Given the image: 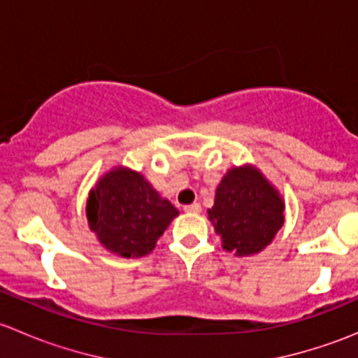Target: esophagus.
<instances>
[{"mask_svg": "<svg viewBox=\"0 0 358 358\" xmlns=\"http://www.w3.org/2000/svg\"><path fill=\"white\" fill-rule=\"evenodd\" d=\"M183 211L185 213H201V204L199 202H192V204L185 206V208H183Z\"/></svg>", "mask_w": 358, "mask_h": 358, "instance_id": "34e87169", "label": "esophagus"}]
</instances>
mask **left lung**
Listing matches in <instances>:
<instances>
[{"label":"left lung","instance_id":"8db88e82","mask_svg":"<svg viewBox=\"0 0 358 358\" xmlns=\"http://www.w3.org/2000/svg\"><path fill=\"white\" fill-rule=\"evenodd\" d=\"M209 220L223 248L255 255L268 246L284 223V202L277 190L252 168H234L216 189Z\"/></svg>","mask_w":358,"mask_h":358}]
</instances>
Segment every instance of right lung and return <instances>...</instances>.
Returning a JSON list of instances; mask_svg holds the SVG:
<instances>
[{"mask_svg":"<svg viewBox=\"0 0 358 358\" xmlns=\"http://www.w3.org/2000/svg\"><path fill=\"white\" fill-rule=\"evenodd\" d=\"M176 215L178 209L140 173L124 168L103 176L86 204L90 229L110 252L126 258L149 255Z\"/></svg>","mask_w":358,"mask_h":358,"instance_id":"obj_1","label":"right lung"}]
</instances>
